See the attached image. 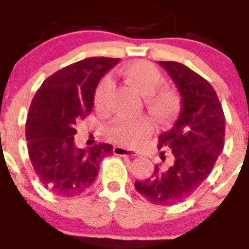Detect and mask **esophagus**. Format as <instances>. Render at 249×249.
<instances>
[{
  "instance_id": "esophagus-1",
  "label": "esophagus",
  "mask_w": 249,
  "mask_h": 249,
  "mask_svg": "<svg viewBox=\"0 0 249 249\" xmlns=\"http://www.w3.org/2000/svg\"><path fill=\"white\" fill-rule=\"evenodd\" d=\"M113 153L117 156H126V157H135V156H138V152L131 151V149H126L120 146L114 147Z\"/></svg>"
}]
</instances>
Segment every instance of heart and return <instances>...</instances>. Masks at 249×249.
<instances>
[{
    "instance_id": "1",
    "label": "heart",
    "mask_w": 249,
    "mask_h": 249,
    "mask_svg": "<svg viewBox=\"0 0 249 249\" xmlns=\"http://www.w3.org/2000/svg\"><path fill=\"white\" fill-rule=\"evenodd\" d=\"M122 76L129 86L144 96V105L149 113L160 123L172 122L182 107L181 94L172 86L163 85L162 72L147 61H135L122 68ZM111 91L109 78H103L94 92V107L103 109ZM152 131L148 117L137 120H117L107 128V136L116 143L133 147L141 143Z\"/></svg>"
}]
</instances>
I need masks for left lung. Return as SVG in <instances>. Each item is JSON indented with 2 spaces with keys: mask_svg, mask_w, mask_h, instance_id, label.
<instances>
[{
  "mask_svg": "<svg viewBox=\"0 0 249 249\" xmlns=\"http://www.w3.org/2000/svg\"><path fill=\"white\" fill-rule=\"evenodd\" d=\"M177 86L182 109L175 126L158 137V149H171L169 167L156 164L152 176L135 188L148 202L172 206L187 199L210 176L224 146L226 117L218 96L203 77L172 61H160ZM164 160V152H160Z\"/></svg>",
  "mask_w": 249,
  "mask_h": 249,
  "instance_id": "1",
  "label": "left lung"
}]
</instances>
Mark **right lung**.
I'll return each mask as SVG.
<instances>
[{
	"label": "right lung",
	"mask_w": 249,
	"mask_h": 249,
	"mask_svg": "<svg viewBox=\"0 0 249 249\" xmlns=\"http://www.w3.org/2000/svg\"><path fill=\"white\" fill-rule=\"evenodd\" d=\"M120 58L89 57L54 72L37 89L26 122L28 156L46 190L74 197L85 192L100 171L101 160L112 153V144L89 148L74 146L76 123L93 108L94 91Z\"/></svg>",
	"instance_id": "obj_1"
}]
</instances>
